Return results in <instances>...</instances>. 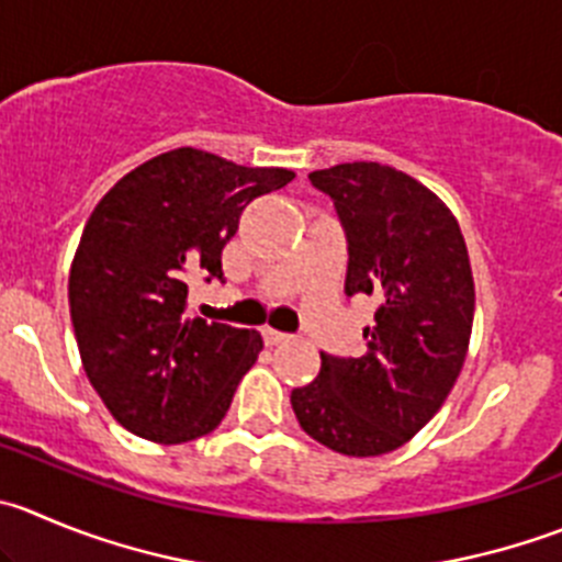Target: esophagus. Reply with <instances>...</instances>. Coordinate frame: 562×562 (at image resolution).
<instances>
[{"instance_id": "esophagus-1", "label": "esophagus", "mask_w": 562, "mask_h": 562, "mask_svg": "<svg viewBox=\"0 0 562 562\" xmlns=\"http://www.w3.org/2000/svg\"><path fill=\"white\" fill-rule=\"evenodd\" d=\"M261 334H265L267 345H281V341H290V334H284V330L265 328V330H261Z\"/></svg>"}]
</instances>
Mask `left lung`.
Listing matches in <instances>:
<instances>
[{
  "mask_svg": "<svg viewBox=\"0 0 562 562\" xmlns=\"http://www.w3.org/2000/svg\"><path fill=\"white\" fill-rule=\"evenodd\" d=\"M347 239L345 295L378 301L364 356L319 352V375L292 389L303 430L328 450L370 458L403 447L445 405L474 319L467 243L427 187L381 162L314 170Z\"/></svg>",
  "mask_w": 562,
  "mask_h": 562,
  "instance_id": "obj_1",
  "label": "left lung"
}]
</instances>
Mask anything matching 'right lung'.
Instances as JSON below:
<instances>
[{"label":"right lung","instance_id":"obj_1","mask_svg":"<svg viewBox=\"0 0 562 562\" xmlns=\"http://www.w3.org/2000/svg\"><path fill=\"white\" fill-rule=\"evenodd\" d=\"M295 179L173 148L126 173L90 215L68 303L90 383L126 430L181 445L215 430L261 334L187 317L195 276H223V248L254 198Z\"/></svg>","mask_w":562,"mask_h":562}]
</instances>
